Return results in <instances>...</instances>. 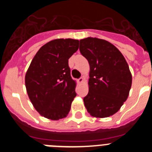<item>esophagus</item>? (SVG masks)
<instances>
[{
    "mask_svg": "<svg viewBox=\"0 0 152 152\" xmlns=\"http://www.w3.org/2000/svg\"><path fill=\"white\" fill-rule=\"evenodd\" d=\"M83 80H84L83 77H80L79 79H77V83H78V84H81V83L83 82Z\"/></svg>",
    "mask_w": 152,
    "mask_h": 152,
    "instance_id": "1",
    "label": "esophagus"
}]
</instances>
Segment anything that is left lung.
Returning a JSON list of instances; mask_svg holds the SVG:
<instances>
[{
    "mask_svg": "<svg viewBox=\"0 0 152 152\" xmlns=\"http://www.w3.org/2000/svg\"><path fill=\"white\" fill-rule=\"evenodd\" d=\"M79 49L91 68L85 107L95 117L112 116L128 98L132 86L128 64L119 49L106 40L84 39L80 40Z\"/></svg>",
    "mask_w": 152,
    "mask_h": 152,
    "instance_id": "1",
    "label": "left lung"
}]
</instances>
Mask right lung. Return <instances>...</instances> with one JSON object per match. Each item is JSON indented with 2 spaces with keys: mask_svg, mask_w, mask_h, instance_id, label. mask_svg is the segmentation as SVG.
<instances>
[{
  "mask_svg": "<svg viewBox=\"0 0 152 152\" xmlns=\"http://www.w3.org/2000/svg\"><path fill=\"white\" fill-rule=\"evenodd\" d=\"M79 41L58 39L42 46L31 61L25 77L26 91L33 107L52 120L66 117L77 94L71 76L69 58Z\"/></svg>",
  "mask_w": 152,
  "mask_h": 152,
  "instance_id": "right-lung-1",
  "label": "right lung"
}]
</instances>
